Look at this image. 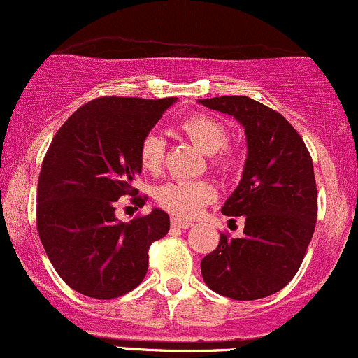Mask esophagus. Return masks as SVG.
I'll use <instances>...</instances> for the list:
<instances>
[{"instance_id": "1", "label": "esophagus", "mask_w": 358, "mask_h": 358, "mask_svg": "<svg viewBox=\"0 0 358 358\" xmlns=\"http://www.w3.org/2000/svg\"><path fill=\"white\" fill-rule=\"evenodd\" d=\"M171 227H178V229H188V227H192V222L190 221H182V219H178V217H173L171 219Z\"/></svg>"}]
</instances>
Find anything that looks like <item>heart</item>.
Listing matches in <instances>:
<instances>
[{
    "label": "heart",
    "instance_id": "1",
    "mask_svg": "<svg viewBox=\"0 0 358 358\" xmlns=\"http://www.w3.org/2000/svg\"><path fill=\"white\" fill-rule=\"evenodd\" d=\"M180 131L197 146L203 155L210 156L212 166L229 170L234 166V156L227 149L229 131L222 122L206 113H195L180 124ZM164 159V141L156 134L143 137L139 144V163L144 171L158 173ZM215 199V188L207 180L195 182H170L156 188V200L164 210L178 217H195L206 203Z\"/></svg>",
    "mask_w": 358,
    "mask_h": 358
}]
</instances>
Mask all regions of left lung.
<instances>
[{"mask_svg": "<svg viewBox=\"0 0 358 358\" xmlns=\"http://www.w3.org/2000/svg\"><path fill=\"white\" fill-rule=\"evenodd\" d=\"M199 103L234 117L248 149L239 185L221 209L224 215H243L245 234H221L217 248L200 262L203 282L236 301L272 296L297 273L314 233L317 192L311 155L296 129L260 101L215 96Z\"/></svg>", "mask_w": 358, "mask_h": 358, "instance_id": "1", "label": "left lung"}]
</instances>
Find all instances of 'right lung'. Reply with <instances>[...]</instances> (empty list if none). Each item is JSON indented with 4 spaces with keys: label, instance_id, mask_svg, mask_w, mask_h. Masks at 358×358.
Here are the masks:
<instances>
[{
    "label": "right lung",
    "instance_id": "obj_1",
    "mask_svg": "<svg viewBox=\"0 0 358 358\" xmlns=\"http://www.w3.org/2000/svg\"><path fill=\"white\" fill-rule=\"evenodd\" d=\"M176 98L103 96L64 122L44 161L37 185V231L59 277L83 296L115 299L148 272V250L166 236L170 215L152 209L129 224L115 202L136 195L139 144ZM144 206V199H134Z\"/></svg>",
    "mask_w": 358,
    "mask_h": 358
}]
</instances>
